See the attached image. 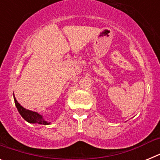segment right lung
<instances>
[{
	"label": "right lung",
	"instance_id": "1",
	"mask_svg": "<svg viewBox=\"0 0 160 160\" xmlns=\"http://www.w3.org/2000/svg\"><path fill=\"white\" fill-rule=\"evenodd\" d=\"M14 102H15V105H16L17 108H18V112L20 113V114L22 115V118L25 121H27L29 123H38L42 124V125H48V124H49V122H47L43 119L41 114H39L37 112H34V111L26 110L22 106H21V104L15 98V96H14Z\"/></svg>",
	"mask_w": 160,
	"mask_h": 160
}]
</instances>
